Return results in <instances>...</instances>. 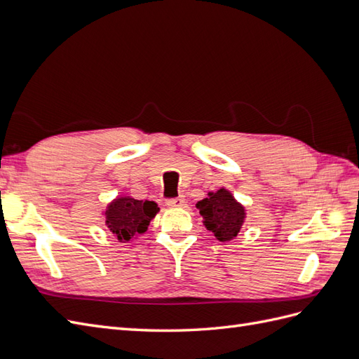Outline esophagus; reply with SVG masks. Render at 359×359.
<instances>
[{
	"mask_svg": "<svg viewBox=\"0 0 359 359\" xmlns=\"http://www.w3.org/2000/svg\"><path fill=\"white\" fill-rule=\"evenodd\" d=\"M168 206L169 208H181V206H184V199L182 198H173V199H168Z\"/></svg>",
	"mask_w": 359,
	"mask_h": 359,
	"instance_id": "obj_1",
	"label": "esophagus"
}]
</instances>
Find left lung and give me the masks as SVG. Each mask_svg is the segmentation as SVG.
<instances>
[{"mask_svg":"<svg viewBox=\"0 0 359 359\" xmlns=\"http://www.w3.org/2000/svg\"><path fill=\"white\" fill-rule=\"evenodd\" d=\"M196 208L203 217L206 229L222 243L232 241L245 220L244 206L226 189L210 191L208 198L196 203Z\"/></svg>","mask_w":359,"mask_h":359,"instance_id":"obj_1","label":"left lung"}]
</instances>
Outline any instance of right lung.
Returning <instances> with one entry per match:
<instances>
[{"instance_id":"1","label":"right lung","mask_w":359,"mask_h":359,"mask_svg":"<svg viewBox=\"0 0 359 359\" xmlns=\"http://www.w3.org/2000/svg\"><path fill=\"white\" fill-rule=\"evenodd\" d=\"M153 201H137L130 196L114 199L104 211L106 226L116 236L118 241L128 243L137 235L147 232L149 222L158 212Z\"/></svg>"}]
</instances>
